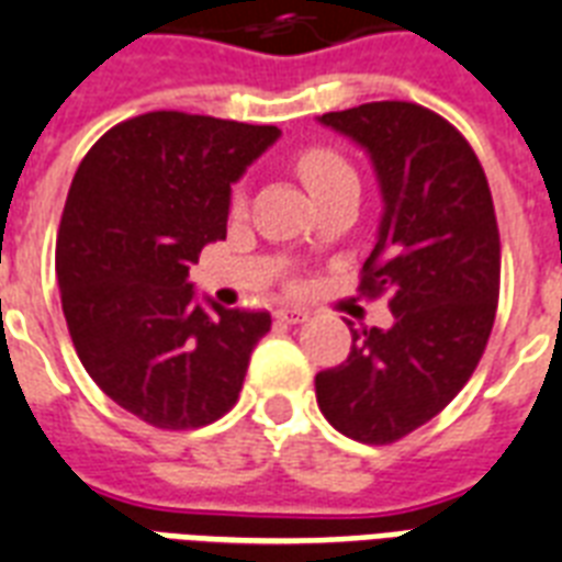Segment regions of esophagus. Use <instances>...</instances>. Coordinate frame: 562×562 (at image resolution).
<instances>
[{"mask_svg":"<svg viewBox=\"0 0 562 562\" xmlns=\"http://www.w3.org/2000/svg\"><path fill=\"white\" fill-rule=\"evenodd\" d=\"M277 317H280L282 324H303V321H308V312L297 306H285L277 312Z\"/></svg>","mask_w":562,"mask_h":562,"instance_id":"1","label":"esophagus"}]
</instances>
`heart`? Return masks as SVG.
Masks as SVG:
<instances>
[{
  "mask_svg": "<svg viewBox=\"0 0 562 562\" xmlns=\"http://www.w3.org/2000/svg\"><path fill=\"white\" fill-rule=\"evenodd\" d=\"M297 175L303 178L312 198L324 194L326 189H333L335 183H341L347 178H356V171L344 157H338L329 148H308L297 157Z\"/></svg>",
  "mask_w": 562,
  "mask_h": 562,
  "instance_id": "obj_1",
  "label": "heart"
}]
</instances>
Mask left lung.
<instances>
[{
  "label": "left lung",
  "mask_w": 562,
  "mask_h": 562,
  "mask_svg": "<svg viewBox=\"0 0 562 562\" xmlns=\"http://www.w3.org/2000/svg\"><path fill=\"white\" fill-rule=\"evenodd\" d=\"M370 157L382 218L361 291H391L387 329H352L344 364L315 375L341 435L393 443L454 400L496 321L498 227L487 178L446 119L408 101L317 116Z\"/></svg>",
  "instance_id": "obj_1"
}]
</instances>
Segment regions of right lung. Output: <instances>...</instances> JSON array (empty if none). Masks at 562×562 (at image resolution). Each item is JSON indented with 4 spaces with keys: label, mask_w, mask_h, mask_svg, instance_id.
Segmentation results:
<instances>
[{
    "label": "right lung",
    "mask_w": 562,
    "mask_h": 562,
    "mask_svg": "<svg viewBox=\"0 0 562 562\" xmlns=\"http://www.w3.org/2000/svg\"><path fill=\"white\" fill-rule=\"evenodd\" d=\"M273 125L157 110L110 127L75 171L55 271L75 352L110 400L157 428H198L238 400L268 312L198 300L189 265L227 238L233 183Z\"/></svg>",
    "instance_id": "add662e5"
}]
</instances>
